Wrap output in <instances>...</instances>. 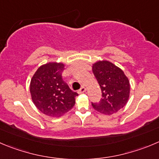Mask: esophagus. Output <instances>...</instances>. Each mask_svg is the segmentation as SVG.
<instances>
[{"label":"esophagus","mask_w":159,"mask_h":159,"mask_svg":"<svg viewBox=\"0 0 159 159\" xmlns=\"http://www.w3.org/2000/svg\"><path fill=\"white\" fill-rule=\"evenodd\" d=\"M84 92H86V88H85V87H82L80 89V90H79L78 93H84Z\"/></svg>","instance_id":"34e87169"}]
</instances>
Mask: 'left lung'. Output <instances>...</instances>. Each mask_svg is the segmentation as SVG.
I'll return each instance as SVG.
<instances>
[{"label": "left lung", "mask_w": 159, "mask_h": 159, "mask_svg": "<svg viewBox=\"0 0 159 159\" xmlns=\"http://www.w3.org/2000/svg\"><path fill=\"white\" fill-rule=\"evenodd\" d=\"M92 70L101 87L102 98L92 103L96 111L105 115L117 112L127 103L130 91L129 81L123 71L108 61H98Z\"/></svg>", "instance_id": "obj_1"}]
</instances>
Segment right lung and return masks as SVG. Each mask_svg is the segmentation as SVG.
Returning a JSON list of instances; mask_svg holds the SVG:
<instances>
[{"mask_svg": "<svg viewBox=\"0 0 159 159\" xmlns=\"http://www.w3.org/2000/svg\"><path fill=\"white\" fill-rule=\"evenodd\" d=\"M65 65L49 62L38 68L30 82V93L35 106L50 117H61L75 105L73 92L61 76Z\"/></svg>", "mask_w": 159, "mask_h": 159, "instance_id": "1", "label": "right lung"}]
</instances>
